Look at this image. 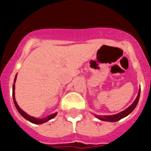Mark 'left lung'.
<instances>
[{
    "label": "left lung",
    "instance_id": "left-lung-1",
    "mask_svg": "<svg viewBox=\"0 0 151 151\" xmlns=\"http://www.w3.org/2000/svg\"><path fill=\"white\" fill-rule=\"evenodd\" d=\"M140 92H141V88L139 89V91H138V94L136 97L135 101L133 102V104L131 105L130 106L125 110L124 111L121 112L119 113H117V114H115V115H112V116H97L96 115L95 116L97 117V119H99L103 121H107V122H116V121L120 120L121 119L124 118V117L127 116L128 115H129L134 110V108L136 107L137 104H138V101H139V97H140Z\"/></svg>",
    "mask_w": 151,
    "mask_h": 151
}]
</instances>
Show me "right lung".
Returning a JSON list of instances; mask_svg holds the SVG:
<instances>
[{"instance_id":"add662e5","label":"right lung","mask_w":151,"mask_h":151,"mask_svg":"<svg viewBox=\"0 0 151 151\" xmlns=\"http://www.w3.org/2000/svg\"><path fill=\"white\" fill-rule=\"evenodd\" d=\"M16 79H17V76H16L15 78H14V83H15V82H16ZM14 90H15V85L13 84V102H14V104H15L16 107H17V110L19 111V113H20L21 115H22L24 118L26 119L29 120V122H32V123H35V124H41V123H44V122H47L48 120H50V119H53L54 117H55V116L57 115V113H53V114H51V115L48 116H47V117H45V118H43V119H37V118H35V117H32V116H31L28 115L27 113H25V112H24L22 110H21L20 108H19V106H18V104H17V101H16V100H15V91Z\"/></svg>"}]
</instances>
